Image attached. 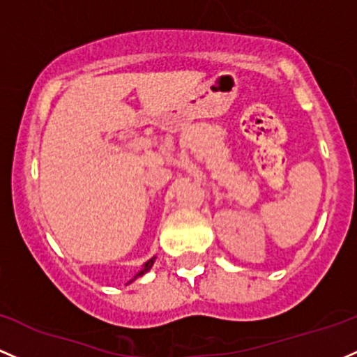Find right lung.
I'll return each mask as SVG.
<instances>
[{"label":"right lung","mask_w":357,"mask_h":357,"mask_svg":"<svg viewBox=\"0 0 357 357\" xmlns=\"http://www.w3.org/2000/svg\"><path fill=\"white\" fill-rule=\"evenodd\" d=\"M152 264H154V257H152V259H149V261L146 262V264H144V269H142V271L137 273L135 278H139V276H142V274H146V273L149 271V269L152 268ZM135 278H134V280H135Z\"/></svg>","instance_id":"obj_1"}]
</instances>
